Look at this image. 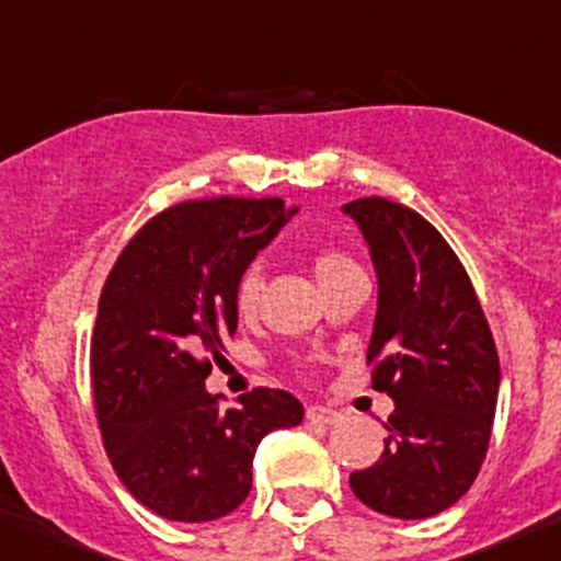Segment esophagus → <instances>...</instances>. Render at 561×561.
I'll return each instance as SVG.
<instances>
[{
  "label": "esophagus",
  "instance_id": "esophagus-1",
  "mask_svg": "<svg viewBox=\"0 0 561 561\" xmlns=\"http://www.w3.org/2000/svg\"><path fill=\"white\" fill-rule=\"evenodd\" d=\"M307 421L309 423H320V426H333V423L342 421V412L331 410V407H309Z\"/></svg>",
  "mask_w": 561,
  "mask_h": 561
}]
</instances>
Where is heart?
Wrapping results in <instances>:
<instances>
[{
  "instance_id": "obj_1",
  "label": "heart",
  "mask_w": 561,
  "mask_h": 561,
  "mask_svg": "<svg viewBox=\"0 0 561 561\" xmlns=\"http://www.w3.org/2000/svg\"><path fill=\"white\" fill-rule=\"evenodd\" d=\"M314 276L317 282L322 285H328V282L339 279L342 274H347V271H355L358 265H355L353 257H347L344 252H339V249H322V252L314 254ZM260 268L257 265H249L244 268V274H241L239 285H236V307H239L241 314H252L254 307H257V296H260Z\"/></svg>"
}]
</instances>
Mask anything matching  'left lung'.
I'll return each instance as SVG.
<instances>
[{
    "mask_svg": "<svg viewBox=\"0 0 561 561\" xmlns=\"http://www.w3.org/2000/svg\"><path fill=\"white\" fill-rule=\"evenodd\" d=\"M380 279L366 366L396 401L386 450L350 474L371 511L428 518L474 483L491 439L500 355L467 268L428 219L371 195L344 203Z\"/></svg>",
    "mask_w": 561,
    "mask_h": 561,
    "instance_id": "1",
    "label": "left lung"
}]
</instances>
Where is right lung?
<instances>
[{
  "instance_id": "add662e5",
  "label": "right lung",
  "mask_w": 561,
  "mask_h": 561,
  "mask_svg": "<svg viewBox=\"0 0 561 561\" xmlns=\"http://www.w3.org/2000/svg\"><path fill=\"white\" fill-rule=\"evenodd\" d=\"M293 211L282 197L184 201L151 217L107 274L92 333L105 454L129 494L171 522H214L252 489V458L301 401L254 388L222 410L206 390L239 325L236 285Z\"/></svg>"
}]
</instances>
